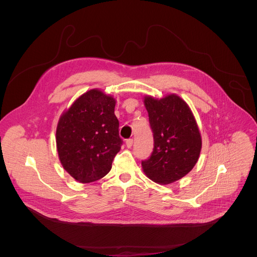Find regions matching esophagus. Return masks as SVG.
<instances>
[{"label":"esophagus","mask_w":257,"mask_h":257,"mask_svg":"<svg viewBox=\"0 0 257 257\" xmlns=\"http://www.w3.org/2000/svg\"><path fill=\"white\" fill-rule=\"evenodd\" d=\"M126 147L127 148H131V147H133V145H134V140L133 139H130V140H127L126 141Z\"/></svg>","instance_id":"esophagus-1"}]
</instances>
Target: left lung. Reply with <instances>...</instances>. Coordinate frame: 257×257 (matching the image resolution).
Wrapping results in <instances>:
<instances>
[{"label": "left lung", "instance_id": "1", "mask_svg": "<svg viewBox=\"0 0 257 257\" xmlns=\"http://www.w3.org/2000/svg\"><path fill=\"white\" fill-rule=\"evenodd\" d=\"M145 106L153 133L154 147L142 162L147 177L162 185L187 175L197 163L202 138L195 116L187 103L176 94L162 99L145 97Z\"/></svg>", "mask_w": 257, "mask_h": 257}]
</instances>
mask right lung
I'll return each mask as SVG.
<instances>
[{
	"mask_svg": "<svg viewBox=\"0 0 257 257\" xmlns=\"http://www.w3.org/2000/svg\"><path fill=\"white\" fill-rule=\"evenodd\" d=\"M114 106L113 97L92 89L81 95L58 120L56 147L59 160L81 183L106 176L122 145Z\"/></svg>",
	"mask_w": 257,
	"mask_h": 257,
	"instance_id": "add662e5",
	"label": "right lung"
}]
</instances>
